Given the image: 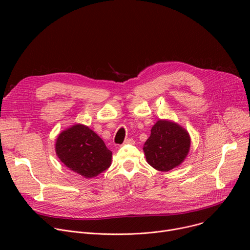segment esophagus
<instances>
[{"label":"esophagus","mask_w":250,"mask_h":250,"mask_svg":"<svg viewBox=\"0 0 250 250\" xmlns=\"http://www.w3.org/2000/svg\"><path fill=\"white\" fill-rule=\"evenodd\" d=\"M125 144H129V145H135V141L133 139H126L125 141Z\"/></svg>","instance_id":"34e87169"}]
</instances>
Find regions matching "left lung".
<instances>
[{
  "label": "left lung",
  "mask_w": 250,
  "mask_h": 250,
  "mask_svg": "<svg viewBox=\"0 0 250 250\" xmlns=\"http://www.w3.org/2000/svg\"><path fill=\"white\" fill-rule=\"evenodd\" d=\"M190 137L187 129L169 121H158L144 144L147 162L159 171H169L180 165L188 154Z\"/></svg>",
  "instance_id": "obj_1"
}]
</instances>
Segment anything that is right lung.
<instances>
[{
  "instance_id": "1",
  "label": "right lung",
  "mask_w": 250,
  "mask_h": 250,
  "mask_svg": "<svg viewBox=\"0 0 250 250\" xmlns=\"http://www.w3.org/2000/svg\"><path fill=\"white\" fill-rule=\"evenodd\" d=\"M56 153L70 170L85 178L97 176L111 164L112 152L97 134L83 125H75L59 135Z\"/></svg>"
}]
</instances>
